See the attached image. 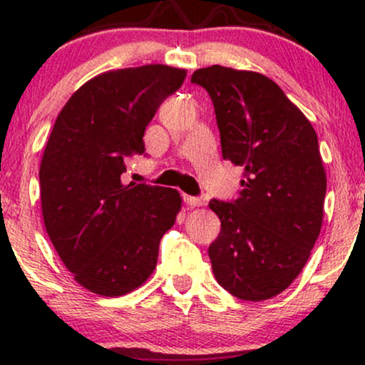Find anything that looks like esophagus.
<instances>
[{"instance_id": "1", "label": "esophagus", "mask_w": 365, "mask_h": 365, "mask_svg": "<svg viewBox=\"0 0 365 365\" xmlns=\"http://www.w3.org/2000/svg\"><path fill=\"white\" fill-rule=\"evenodd\" d=\"M183 200H185L187 206H190V207H199V206H202V199H199V197L183 195Z\"/></svg>"}]
</instances>
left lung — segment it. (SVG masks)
<instances>
[{
	"instance_id": "left-lung-1",
	"label": "left lung",
	"mask_w": 365,
	"mask_h": 365,
	"mask_svg": "<svg viewBox=\"0 0 365 365\" xmlns=\"http://www.w3.org/2000/svg\"><path fill=\"white\" fill-rule=\"evenodd\" d=\"M192 82L215 104L223 158L244 168L238 199L209 202L221 221L212 273L237 299L261 302L290 287L319 237L326 171L316 130L262 73L212 65Z\"/></svg>"
}]
</instances>
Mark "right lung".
I'll list each match as a JSON object with an SVG mask.
<instances>
[{"label": "right lung", "instance_id": "right-lung-1", "mask_svg": "<svg viewBox=\"0 0 365 365\" xmlns=\"http://www.w3.org/2000/svg\"><path fill=\"white\" fill-rule=\"evenodd\" d=\"M185 75L168 65L104 72L75 91L54 121L39 168L44 226L75 282L92 293L125 295L156 269L182 197L125 185L121 173L145 150V127Z\"/></svg>", "mask_w": 365, "mask_h": 365}]
</instances>
